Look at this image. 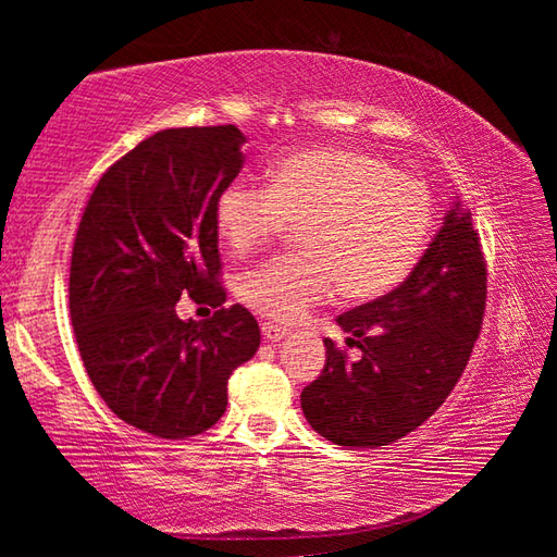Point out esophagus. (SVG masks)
<instances>
[{"instance_id":"esophagus-1","label":"esophagus","mask_w":557,"mask_h":557,"mask_svg":"<svg viewBox=\"0 0 557 557\" xmlns=\"http://www.w3.org/2000/svg\"><path fill=\"white\" fill-rule=\"evenodd\" d=\"M260 329H262V336H265L268 342H282V338L287 336V329H282L272 322H265Z\"/></svg>"}]
</instances>
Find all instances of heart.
<instances>
[{"mask_svg": "<svg viewBox=\"0 0 557 557\" xmlns=\"http://www.w3.org/2000/svg\"><path fill=\"white\" fill-rule=\"evenodd\" d=\"M301 223L307 250L262 262L238 280L245 307L299 322L342 285L351 299L400 285L435 223L430 188L381 157L356 149H299L272 166L270 184L235 178L215 199V228L250 250Z\"/></svg>", "mask_w": 557, "mask_h": 557, "instance_id": "b5f03b06", "label": "heart"}]
</instances>
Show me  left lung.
Masks as SVG:
<instances>
[{
  "label": "left lung",
  "instance_id": "left-lung-1",
  "mask_svg": "<svg viewBox=\"0 0 557 557\" xmlns=\"http://www.w3.org/2000/svg\"><path fill=\"white\" fill-rule=\"evenodd\" d=\"M486 265L471 213L459 196L408 280L336 319L346 361L324 338L326 363L301 391L314 432L342 447H383L420 428L455 388L482 329Z\"/></svg>",
  "mask_w": 557,
  "mask_h": 557
}]
</instances>
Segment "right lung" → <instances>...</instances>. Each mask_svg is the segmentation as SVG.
<instances>
[{
  "label": "right lung",
  "instance_id": "1",
  "mask_svg": "<svg viewBox=\"0 0 557 557\" xmlns=\"http://www.w3.org/2000/svg\"><path fill=\"white\" fill-rule=\"evenodd\" d=\"M235 125L172 127L112 164L73 243L71 322L83 366L108 408L164 440L213 428L228 379L260 346V326L233 305L206 323L178 320L188 294L221 306L215 199L243 169Z\"/></svg>",
  "mask_w": 557,
  "mask_h": 557
}]
</instances>
